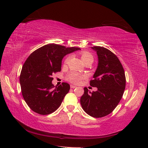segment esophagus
<instances>
[{"label": "esophagus", "mask_w": 148, "mask_h": 148, "mask_svg": "<svg viewBox=\"0 0 148 148\" xmlns=\"http://www.w3.org/2000/svg\"><path fill=\"white\" fill-rule=\"evenodd\" d=\"M77 88V86H74V85H71V88Z\"/></svg>", "instance_id": "esophagus-1"}]
</instances>
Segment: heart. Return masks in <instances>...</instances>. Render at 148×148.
Here are the masks:
<instances>
[{"label":"heart","mask_w":148,"mask_h":148,"mask_svg":"<svg viewBox=\"0 0 148 148\" xmlns=\"http://www.w3.org/2000/svg\"><path fill=\"white\" fill-rule=\"evenodd\" d=\"M81 57L82 59L83 62L84 63L86 61L88 60H93V57L92 55L90 53L87 52V51H83L81 53ZM69 58H70V56H68L65 58L64 63L65 64H67L68 62ZM86 77V76L84 74H81L78 73L77 72L72 71L67 75L66 76V80L69 81V82L74 84H79L81 83L83 79Z\"/></svg>","instance_id":"obj_1"}]
</instances>
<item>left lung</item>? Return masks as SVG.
Returning a JSON list of instances; mask_svg holds the SVG:
<instances>
[{
  "label": "left lung",
  "mask_w": 148,
  "mask_h": 148,
  "mask_svg": "<svg viewBox=\"0 0 148 148\" xmlns=\"http://www.w3.org/2000/svg\"><path fill=\"white\" fill-rule=\"evenodd\" d=\"M92 48L97 51L99 63L90 84L98 90L90 92L84 87L80 102L88 114L93 118H102L112 112L121 100L126 86V77L123 67L116 55L103 47Z\"/></svg>",
  "instance_id": "left-lung-1"
}]
</instances>
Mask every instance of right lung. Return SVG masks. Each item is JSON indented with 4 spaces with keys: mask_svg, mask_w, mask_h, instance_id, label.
<instances>
[{
    "mask_svg": "<svg viewBox=\"0 0 148 148\" xmlns=\"http://www.w3.org/2000/svg\"><path fill=\"white\" fill-rule=\"evenodd\" d=\"M48 44L31 53L22 67L20 76L21 90L25 101L36 113L47 115L55 111L70 90V85L62 83L55 86L52 75L61 71L64 56L79 50Z\"/></svg>",
    "mask_w": 148,
    "mask_h": 148,
    "instance_id": "obj_1",
    "label": "right lung"
}]
</instances>
